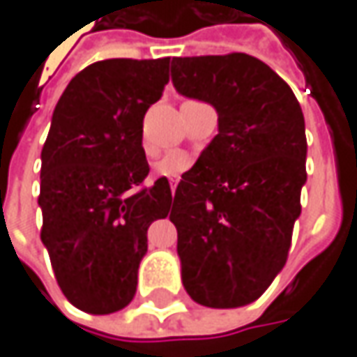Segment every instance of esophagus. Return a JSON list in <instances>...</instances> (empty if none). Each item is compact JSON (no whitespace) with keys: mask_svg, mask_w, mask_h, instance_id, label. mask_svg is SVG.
Returning a JSON list of instances; mask_svg holds the SVG:
<instances>
[{"mask_svg":"<svg viewBox=\"0 0 357 357\" xmlns=\"http://www.w3.org/2000/svg\"><path fill=\"white\" fill-rule=\"evenodd\" d=\"M178 181H181V178H170V188H172V195H174V188H176V185H178Z\"/></svg>","mask_w":357,"mask_h":357,"instance_id":"34e87169","label":"esophagus"}]
</instances>
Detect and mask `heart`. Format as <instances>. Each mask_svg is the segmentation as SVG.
<instances>
[{
	"mask_svg": "<svg viewBox=\"0 0 357 357\" xmlns=\"http://www.w3.org/2000/svg\"><path fill=\"white\" fill-rule=\"evenodd\" d=\"M195 158L183 151L167 152L160 160L154 162V174L165 176V178H178L183 172H187L192 167Z\"/></svg>",
	"mask_w": 357,
	"mask_h": 357,
	"instance_id": "1",
	"label": "heart"
}]
</instances>
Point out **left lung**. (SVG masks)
I'll return each mask as SVG.
<instances>
[{
	"mask_svg": "<svg viewBox=\"0 0 357 357\" xmlns=\"http://www.w3.org/2000/svg\"><path fill=\"white\" fill-rule=\"evenodd\" d=\"M172 84L219 114V134L178 183L170 221L187 294L241 307L283 269L301 213L305 122L294 90L249 54L172 58Z\"/></svg>",
	"mask_w": 357,
	"mask_h": 357,
	"instance_id": "left-lung-1",
	"label": "left lung"
}]
</instances>
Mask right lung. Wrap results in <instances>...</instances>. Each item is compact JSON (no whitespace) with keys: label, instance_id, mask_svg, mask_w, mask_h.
<instances>
[{"label":"right lung","instance_id":"right-lung-1","mask_svg":"<svg viewBox=\"0 0 357 357\" xmlns=\"http://www.w3.org/2000/svg\"><path fill=\"white\" fill-rule=\"evenodd\" d=\"M170 58H112L76 74L42 149V243L66 299L88 313L132 301L146 231L172 205L169 181L144 185L142 118L169 84Z\"/></svg>","mask_w":357,"mask_h":357}]
</instances>
